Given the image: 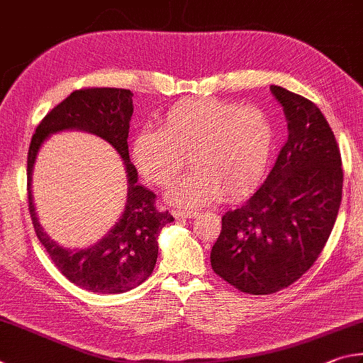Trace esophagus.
<instances>
[{
    "instance_id": "obj_1",
    "label": "esophagus",
    "mask_w": 363,
    "mask_h": 363,
    "mask_svg": "<svg viewBox=\"0 0 363 363\" xmlns=\"http://www.w3.org/2000/svg\"><path fill=\"white\" fill-rule=\"evenodd\" d=\"M172 215L177 218H193V217H198V212L194 211H174Z\"/></svg>"
}]
</instances>
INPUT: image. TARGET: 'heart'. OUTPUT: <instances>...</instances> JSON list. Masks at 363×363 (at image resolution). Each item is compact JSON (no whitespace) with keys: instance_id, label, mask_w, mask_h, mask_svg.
<instances>
[{"instance_id":"obj_1","label":"heart","mask_w":363,"mask_h":363,"mask_svg":"<svg viewBox=\"0 0 363 363\" xmlns=\"http://www.w3.org/2000/svg\"><path fill=\"white\" fill-rule=\"evenodd\" d=\"M272 145L274 129L259 108L189 99L172 106L159 129L137 133L132 157L146 180L167 186L189 156L194 169L172 185L169 198L198 207L250 193L268 167Z\"/></svg>"}]
</instances>
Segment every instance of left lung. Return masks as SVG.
I'll list each match as a JSON object with an SVG mask.
<instances>
[{
  "mask_svg": "<svg viewBox=\"0 0 363 363\" xmlns=\"http://www.w3.org/2000/svg\"><path fill=\"white\" fill-rule=\"evenodd\" d=\"M289 137L262 186L221 217L211 264L234 289L271 295L296 282L319 258L338 217L342 169L338 143L313 101L281 86Z\"/></svg>",
  "mask_w": 363,
  "mask_h": 363,
  "instance_id": "obj_1",
  "label": "left lung"
}]
</instances>
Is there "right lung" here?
<instances>
[{
	"label": "right lung",
	"mask_w": 363,
	"mask_h": 363,
	"mask_svg": "<svg viewBox=\"0 0 363 363\" xmlns=\"http://www.w3.org/2000/svg\"><path fill=\"white\" fill-rule=\"evenodd\" d=\"M132 113L129 89H78L43 118L28 148V211L36 236L57 269L69 282L95 294H123L145 282L157 259V234L174 221L169 211L156 208V194L137 183V169L130 164L127 146ZM67 128L86 130L106 139L123 157L128 172V202L123 217L100 243L84 251L63 250L49 240L37 223L30 198V172L37 150L50 133Z\"/></svg>",
	"instance_id": "add662e5"
}]
</instances>
